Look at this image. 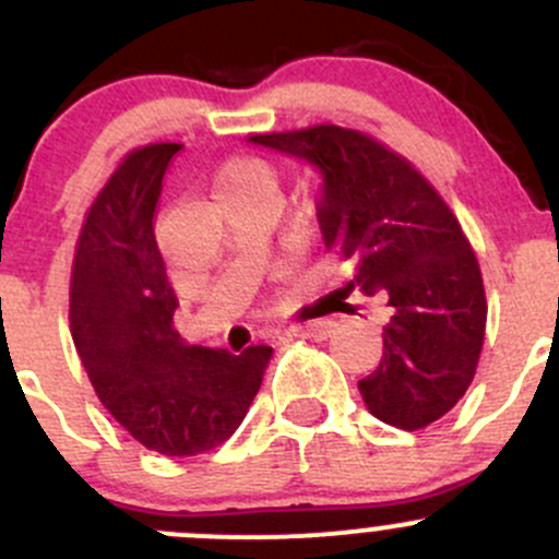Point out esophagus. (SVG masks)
<instances>
[{"label": "esophagus", "instance_id": "esophagus-1", "mask_svg": "<svg viewBox=\"0 0 559 559\" xmlns=\"http://www.w3.org/2000/svg\"><path fill=\"white\" fill-rule=\"evenodd\" d=\"M333 328H336V322H331V320H314V322H304V325L282 328L280 336L309 338V342H325V338L333 333Z\"/></svg>", "mask_w": 559, "mask_h": 559}]
</instances>
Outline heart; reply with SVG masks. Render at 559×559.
I'll list each match as a JSON object with an SVG mask.
<instances>
[{
	"label": "heart",
	"mask_w": 559,
	"mask_h": 559,
	"mask_svg": "<svg viewBox=\"0 0 559 559\" xmlns=\"http://www.w3.org/2000/svg\"><path fill=\"white\" fill-rule=\"evenodd\" d=\"M280 175L266 158L239 155L215 175V201H277Z\"/></svg>",
	"instance_id": "heart-1"
}]
</instances>
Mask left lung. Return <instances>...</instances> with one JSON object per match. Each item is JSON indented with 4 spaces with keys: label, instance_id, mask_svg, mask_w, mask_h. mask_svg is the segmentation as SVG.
<instances>
[{
    "label": "left lung",
    "instance_id": "8db88e82",
    "mask_svg": "<svg viewBox=\"0 0 559 559\" xmlns=\"http://www.w3.org/2000/svg\"><path fill=\"white\" fill-rule=\"evenodd\" d=\"M250 142L320 171L322 247L355 272L344 290L390 307L382 360L358 382L368 412L404 430L444 417L474 379L487 322L479 263L450 206L360 131L314 126Z\"/></svg>",
    "mask_w": 559,
    "mask_h": 559
}]
</instances>
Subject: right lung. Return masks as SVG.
Returning a JSON list of instances; mask_svg holds the SVG:
<instances>
[{"label": "right lung", "instance_id": "right-lung-1", "mask_svg": "<svg viewBox=\"0 0 559 559\" xmlns=\"http://www.w3.org/2000/svg\"><path fill=\"white\" fill-rule=\"evenodd\" d=\"M182 145L134 151L96 195L78 239L69 320L107 412L147 450L188 457L226 441L261 390L272 347L241 355L188 344L155 245V212Z\"/></svg>", "mask_w": 559, "mask_h": 559}]
</instances>
